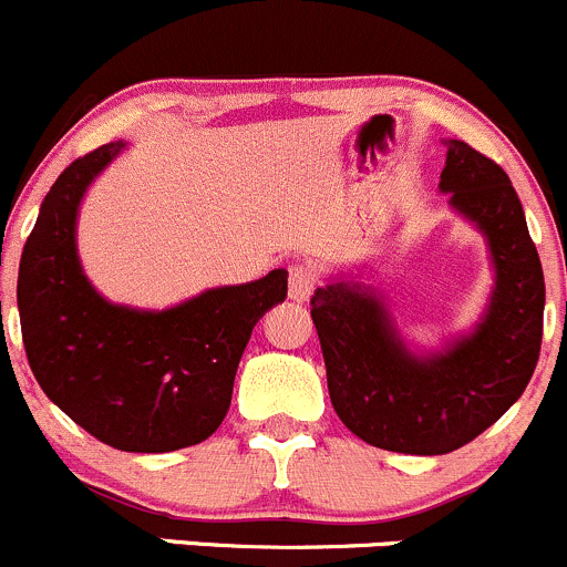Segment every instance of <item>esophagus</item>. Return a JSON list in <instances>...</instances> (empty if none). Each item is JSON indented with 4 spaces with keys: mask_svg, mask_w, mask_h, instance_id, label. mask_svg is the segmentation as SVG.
Segmentation results:
<instances>
[{
    "mask_svg": "<svg viewBox=\"0 0 567 567\" xmlns=\"http://www.w3.org/2000/svg\"><path fill=\"white\" fill-rule=\"evenodd\" d=\"M317 289V272L308 265H291L289 267V297L291 300L302 302L313 295Z\"/></svg>",
    "mask_w": 567,
    "mask_h": 567,
    "instance_id": "obj_1",
    "label": "esophagus"
}]
</instances>
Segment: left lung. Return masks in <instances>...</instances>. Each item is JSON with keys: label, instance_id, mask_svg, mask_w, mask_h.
<instances>
[{"label": "left lung", "instance_id": "8db88e82", "mask_svg": "<svg viewBox=\"0 0 567 567\" xmlns=\"http://www.w3.org/2000/svg\"><path fill=\"white\" fill-rule=\"evenodd\" d=\"M440 190L492 250V302L470 336L414 354L369 286L330 281L311 297L332 410L369 445L412 456L458 451L497 423L533 379L544 338V267L507 174L453 138Z\"/></svg>", "mask_w": 567, "mask_h": 567}]
</instances>
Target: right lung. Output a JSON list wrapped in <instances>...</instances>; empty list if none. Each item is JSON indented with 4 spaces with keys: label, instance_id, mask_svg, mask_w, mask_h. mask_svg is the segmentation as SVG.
I'll list each match as a JSON object with an SVG mask.
<instances>
[{
    "label": "right lung",
    "instance_id": "1",
    "mask_svg": "<svg viewBox=\"0 0 567 567\" xmlns=\"http://www.w3.org/2000/svg\"><path fill=\"white\" fill-rule=\"evenodd\" d=\"M122 147L103 144L70 163L40 204L19 267L21 336L34 379L73 423L116 451L168 453L224 423L245 343L284 302L286 270L207 289L166 311L97 295L81 270L75 215Z\"/></svg>",
    "mask_w": 567,
    "mask_h": 567
}]
</instances>
